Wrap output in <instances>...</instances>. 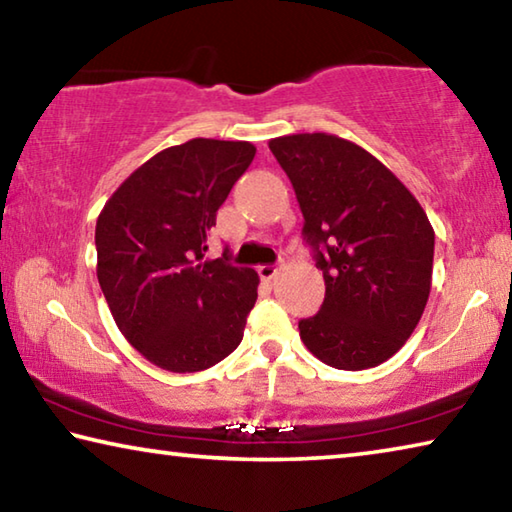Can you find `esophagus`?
<instances>
[{
  "label": "esophagus",
  "instance_id": "34e87169",
  "mask_svg": "<svg viewBox=\"0 0 512 512\" xmlns=\"http://www.w3.org/2000/svg\"><path fill=\"white\" fill-rule=\"evenodd\" d=\"M257 273H259V277H262V280L271 282L273 277L277 275V266H273V264H264V266H259V268H257Z\"/></svg>",
  "mask_w": 512,
  "mask_h": 512
}]
</instances>
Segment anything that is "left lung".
Wrapping results in <instances>:
<instances>
[{
  "label": "left lung",
  "mask_w": 512,
  "mask_h": 512,
  "mask_svg": "<svg viewBox=\"0 0 512 512\" xmlns=\"http://www.w3.org/2000/svg\"><path fill=\"white\" fill-rule=\"evenodd\" d=\"M268 149L296 189L302 235L325 280L323 307L300 320V339L332 368H375L409 341L427 307V214L386 164L339 135H282Z\"/></svg>",
  "instance_id": "left-lung-1"
}]
</instances>
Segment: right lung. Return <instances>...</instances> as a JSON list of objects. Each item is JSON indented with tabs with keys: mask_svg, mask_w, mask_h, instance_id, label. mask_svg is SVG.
<instances>
[{
	"mask_svg": "<svg viewBox=\"0 0 512 512\" xmlns=\"http://www.w3.org/2000/svg\"><path fill=\"white\" fill-rule=\"evenodd\" d=\"M250 142L196 137L137 167L97 219V277L119 332L153 366L198 372L244 339L259 275L210 259L216 212L255 158Z\"/></svg>",
	"mask_w": 512,
	"mask_h": 512,
	"instance_id": "obj_1",
	"label": "right lung"
}]
</instances>
